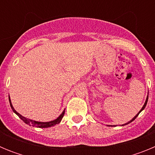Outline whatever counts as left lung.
<instances>
[{"instance_id":"8db88e82","label":"left lung","mask_w":155,"mask_h":155,"mask_svg":"<svg viewBox=\"0 0 155 155\" xmlns=\"http://www.w3.org/2000/svg\"><path fill=\"white\" fill-rule=\"evenodd\" d=\"M147 100H148V95H147V98H146V101H145L144 104H143V107H142V109H140V112H139V113H137V115H136V116H134V118H133V119H132V120H130V121H129V122H128V123H127V124H123V125H122V126H124V125H127V124H130V123H131V122H133V121H134V120H135V119H136V118H137V116H138V115H139V113H140V112H141V111H143V109H144V108H145V107H146V105H147ZM107 126H108V125H107ZM108 127H114V126H108Z\"/></svg>"}]
</instances>
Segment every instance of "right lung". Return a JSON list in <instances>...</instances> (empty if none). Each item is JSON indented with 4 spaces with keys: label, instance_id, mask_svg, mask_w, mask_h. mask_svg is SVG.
<instances>
[{
    "label": "right lung",
    "instance_id": "obj_1",
    "mask_svg": "<svg viewBox=\"0 0 155 155\" xmlns=\"http://www.w3.org/2000/svg\"><path fill=\"white\" fill-rule=\"evenodd\" d=\"M9 102H10L11 107H12V109L13 110L14 113H15V114L18 116L19 118L21 119V120L24 122V123H25V124H28V125H29V126H32V127H38V128H48V127H53V126L57 125V124H59L60 123H61V120H62L63 117H64V113H65V110L63 111V113H61V114L60 115V116H59L57 119H56V120H52V121H50V122L35 121V120H29V119L25 118V117H24V116H21V114H19L17 111L14 109L13 105H12V102H11L10 96H9Z\"/></svg>",
    "mask_w": 155,
    "mask_h": 155
}]
</instances>
